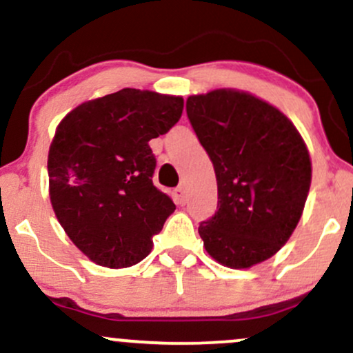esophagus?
<instances>
[{"label":"esophagus","mask_w":353,"mask_h":353,"mask_svg":"<svg viewBox=\"0 0 353 353\" xmlns=\"http://www.w3.org/2000/svg\"><path fill=\"white\" fill-rule=\"evenodd\" d=\"M174 201H176V204H179V205L185 204V201H188V196H185L184 188H177L176 190H174Z\"/></svg>","instance_id":"1"}]
</instances>
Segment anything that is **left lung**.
Listing matches in <instances>:
<instances>
[{"instance_id": "obj_1", "label": "left lung", "mask_w": 353, "mask_h": 353, "mask_svg": "<svg viewBox=\"0 0 353 353\" xmlns=\"http://www.w3.org/2000/svg\"><path fill=\"white\" fill-rule=\"evenodd\" d=\"M188 117L217 179V210L199 225L214 261L249 269L282 249L312 182L305 141L281 109L247 91L189 96Z\"/></svg>"}]
</instances>
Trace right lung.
<instances>
[{"label":"right lung","instance_id":"1","mask_svg":"<svg viewBox=\"0 0 353 353\" xmlns=\"http://www.w3.org/2000/svg\"><path fill=\"white\" fill-rule=\"evenodd\" d=\"M182 96L124 88L61 119L48 152L50 199L61 228L94 264L123 269L148 257L176 209L152 184L149 141L181 119Z\"/></svg>","mask_w":353,"mask_h":353}]
</instances>
